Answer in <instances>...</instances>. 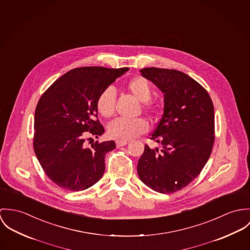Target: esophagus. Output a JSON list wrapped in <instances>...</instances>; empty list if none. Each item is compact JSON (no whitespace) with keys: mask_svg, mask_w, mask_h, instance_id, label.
<instances>
[{"mask_svg":"<svg viewBox=\"0 0 250 250\" xmlns=\"http://www.w3.org/2000/svg\"><path fill=\"white\" fill-rule=\"evenodd\" d=\"M128 143L127 141H117L116 142V145H117V147H120V146H126Z\"/></svg>","mask_w":250,"mask_h":250,"instance_id":"34e87169","label":"esophagus"}]
</instances>
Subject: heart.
<instances>
[{
	"label": "heart",
	"mask_w": 250,
	"mask_h": 250,
	"mask_svg": "<svg viewBox=\"0 0 250 250\" xmlns=\"http://www.w3.org/2000/svg\"><path fill=\"white\" fill-rule=\"evenodd\" d=\"M128 91L141 103H144V108L153 109V104L148 102L151 97V86L143 77H135L127 83ZM116 93L112 87L104 89L96 102L98 112L105 117H111L115 111ZM148 128L147 123L143 119L127 120L117 119L111 122L107 127L109 137L118 141H128L145 133Z\"/></svg>",
	"instance_id": "b5f03b06"
}]
</instances>
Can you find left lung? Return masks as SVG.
Segmentation results:
<instances>
[{
	"label": "left lung",
	"instance_id": "1",
	"mask_svg": "<svg viewBox=\"0 0 250 250\" xmlns=\"http://www.w3.org/2000/svg\"><path fill=\"white\" fill-rule=\"evenodd\" d=\"M140 73L164 94V111L150 138L162 149L146 145L137 172L153 191L175 193L194 180L211 155L214 105L207 91L182 72L149 67Z\"/></svg>",
	"mask_w": 250,
	"mask_h": 250
}]
</instances>
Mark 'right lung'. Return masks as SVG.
<instances>
[{"label": "right lung", "instance_id": "right-lung-1", "mask_svg": "<svg viewBox=\"0 0 250 250\" xmlns=\"http://www.w3.org/2000/svg\"><path fill=\"white\" fill-rule=\"evenodd\" d=\"M128 68L81 67L52 84L40 98L34 115L33 147L47 176L60 188L83 191L104 175V158L114 141L85 145L86 131L98 138L104 133L96 120L100 93Z\"/></svg>", "mask_w": 250, "mask_h": 250}]
</instances>
